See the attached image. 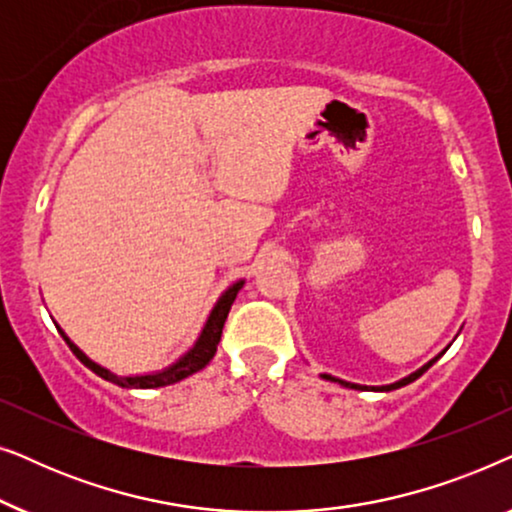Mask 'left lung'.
<instances>
[{
  "instance_id": "obj_1",
  "label": "left lung",
  "mask_w": 512,
  "mask_h": 512,
  "mask_svg": "<svg viewBox=\"0 0 512 512\" xmlns=\"http://www.w3.org/2000/svg\"><path fill=\"white\" fill-rule=\"evenodd\" d=\"M447 349V347H445ZM443 349V352H445ZM440 352V354H443ZM440 354L436 356V359H431L429 363H424L422 368L419 370H415V373H410L408 377H403V380H398V382H394V384H382V387H366V384H354V382H347V380H340V377H333V375H328V373H321V377H324V380H331V382H338L340 387H347V389H356V391H394V389H401V387H405V384H410V382H415L417 377H422L426 370H429L433 363H436L438 359H440Z\"/></svg>"
}]
</instances>
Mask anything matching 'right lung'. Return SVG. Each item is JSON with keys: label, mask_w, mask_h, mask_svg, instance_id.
I'll return each instance as SVG.
<instances>
[{"label": "right lung", "mask_w": 512, "mask_h": 512, "mask_svg": "<svg viewBox=\"0 0 512 512\" xmlns=\"http://www.w3.org/2000/svg\"><path fill=\"white\" fill-rule=\"evenodd\" d=\"M244 286V279L240 282H235L233 286H228L226 291L221 293V298L216 300V305L212 307V312H209V317L205 321V326H202V331L198 335V340H195V345L188 349L184 356H179L177 361L172 363V366H167L163 370H156V373H144V375H118V373H111L109 368L100 366V363H95L93 359H88L86 354L81 352L79 347L74 345L72 340L67 338V333L62 331V328L55 324L58 328L62 338L69 345V349L76 354V359H79L83 366L93 370L95 375H100L102 380L107 382H114L118 387L123 389H158V387H167V384H174V382H181L186 380L188 375L198 373L207 366L209 361L214 359L216 354V347H219V340H221V333H223V324H226L228 319V312H230V305L235 303L237 293Z\"/></svg>", "instance_id": "obj_1"}]
</instances>
